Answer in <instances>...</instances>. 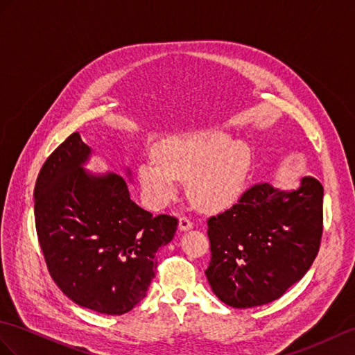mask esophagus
<instances>
[{
    "mask_svg": "<svg viewBox=\"0 0 355 355\" xmlns=\"http://www.w3.org/2000/svg\"><path fill=\"white\" fill-rule=\"evenodd\" d=\"M193 227V221L189 220L188 217H185V215H182V217L179 218V229L180 230H189Z\"/></svg>",
    "mask_w": 355,
    "mask_h": 355,
    "instance_id": "34e87169",
    "label": "esophagus"
}]
</instances>
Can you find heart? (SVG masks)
Here are the masks:
<instances>
[{"mask_svg": "<svg viewBox=\"0 0 355 355\" xmlns=\"http://www.w3.org/2000/svg\"><path fill=\"white\" fill-rule=\"evenodd\" d=\"M250 164L247 146L215 129L164 138L153 148V159L138 166L146 202L166 207L187 179L188 196L205 211H220L238 200Z\"/></svg>", "mask_w": 355, "mask_h": 355, "instance_id": "obj_1", "label": "heart"}]
</instances>
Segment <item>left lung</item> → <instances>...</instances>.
Returning <instances> with one entry per match:
<instances>
[{"instance_id":"1","label":"left lung","mask_w":355,"mask_h":355,"mask_svg":"<svg viewBox=\"0 0 355 355\" xmlns=\"http://www.w3.org/2000/svg\"><path fill=\"white\" fill-rule=\"evenodd\" d=\"M324 188L304 178L293 191L250 187L230 209L207 218L206 277L223 302L247 309L280 298L302 279L321 247Z\"/></svg>"}]
</instances>
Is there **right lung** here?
<instances>
[{
    "mask_svg": "<svg viewBox=\"0 0 355 355\" xmlns=\"http://www.w3.org/2000/svg\"><path fill=\"white\" fill-rule=\"evenodd\" d=\"M90 148L69 135L43 164L34 187V220L51 277L76 304L123 315L148 292L157 254L178 218L135 205L117 175L83 170Z\"/></svg>",
    "mask_w": 355,
    "mask_h": 355,
    "instance_id": "add662e5",
    "label": "right lung"
}]
</instances>
